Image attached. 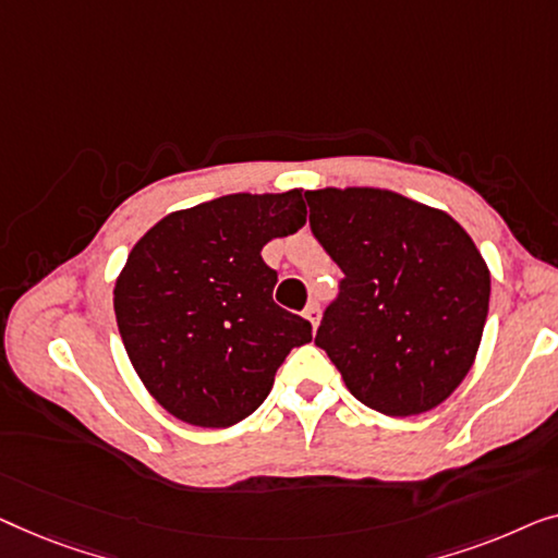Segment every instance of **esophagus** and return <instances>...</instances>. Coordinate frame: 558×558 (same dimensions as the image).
<instances>
[{"mask_svg":"<svg viewBox=\"0 0 558 558\" xmlns=\"http://www.w3.org/2000/svg\"><path fill=\"white\" fill-rule=\"evenodd\" d=\"M303 316L311 320V326H313V328H316V326H318V320H320V305H318L316 301H313V303H308V305H305Z\"/></svg>","mask_w":558,"mask_h":558,"instance_id":"obj_1","label":"esophagus"}]
</instances>
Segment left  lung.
Returning a JSON list of instances; mask_svg holds the SVG:
<instances>
[{"label":"left lung","instance_id":"obj_1","mask_svg":"<svg viewBox=\"0 0 558 558\" xmlns=\"http://www.w3.org/2000/svg\"><path fill=\"white\" fill-rule=\"evenodd\" d=\"M311 232L343 278L316 331L361 404L410 417L445 402L473 366L490 272L445 211L368 186L305 192Z\"/></svg>","mask_w":558,"mask_h":558}]
</instances>
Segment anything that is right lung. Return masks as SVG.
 <instances>
[{
  "mask_svg": "<svg viewBox=\"0 0 558 558\" xmlns=\"http://www.w3.org/2000/svg\"><path fill=\"white\" fill-rule=\"evenodd\" d=\"M305 225L301 190L227 194L174 211L131 250L113 308L133 368L177 420L230 427L270 395L311 324L272 301L260 250Z\"/></svg>",
  "mask_w": 558,
  "mask_h": 558,
  "instance_id": "right-lung-1",
  "label": "right lung"
}]
</instances>
